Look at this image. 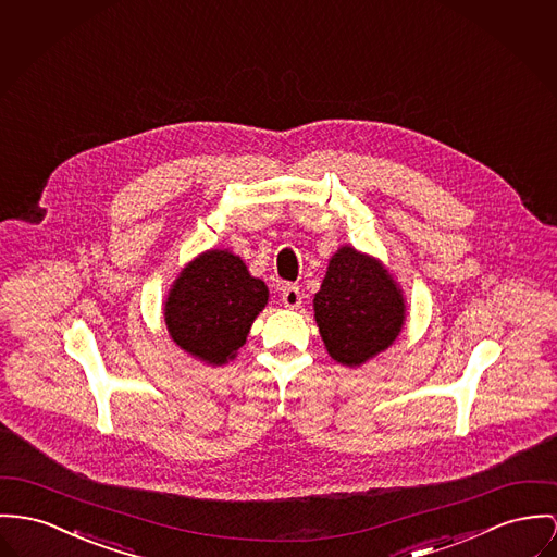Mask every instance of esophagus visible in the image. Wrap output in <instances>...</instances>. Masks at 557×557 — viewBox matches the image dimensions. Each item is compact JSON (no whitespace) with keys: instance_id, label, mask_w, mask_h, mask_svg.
Here are the masks:
<instances>
[{"instance_id":"esophagus-1","label":"esophagus","mask_w":557,"mask_h":557,"mask_svg":"<svg viewBox=\"0 0 557 557\" xmlns=\"http://www.w3.org/2000/svg\"><path fill=\"white\" fill-rule=\"evenodd\" d=\"M300 299H302V295H300L299 286H284V290H282V302L288 307V309H297L300 307Z\"/></svg>"}]
</instances>
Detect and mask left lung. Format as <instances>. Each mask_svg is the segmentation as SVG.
<instances>
[{"label": "left lung", "instance_id": "obj_1", "mask_svg": "<svg viewBox=\"0 0 557 557\" xmlns=\"http://www.w3.org/2000/svg\"><path fill=\"white\" fill-rule=\"evenodd\" d=\"M313 311L331 358L360 367L398 337L405 299L380 260L343 246L329 262Z\"/></svg>", "mask_w": 557, "mask_h": 557}]
</instances>
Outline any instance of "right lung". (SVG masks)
I'll use <instances>...</instances> for the list:
<instances>
[{"label": "right lung", "mask_w": 557, "mask_h": 557, "mask_svg": "<svg viewBox=\"0 0 557 557\" xmlns=\"http://www.w3.org/2000/svg\"><path fill=\"white\" fill-rule=\"evenodd\" d=\"M267 299L264 282L250 275L242 258L210 250L188 262L173 282L165 324L184 351L220 367L246 343Z\"/></svg>", "instance_id": "add662e5"}]
</instances>
